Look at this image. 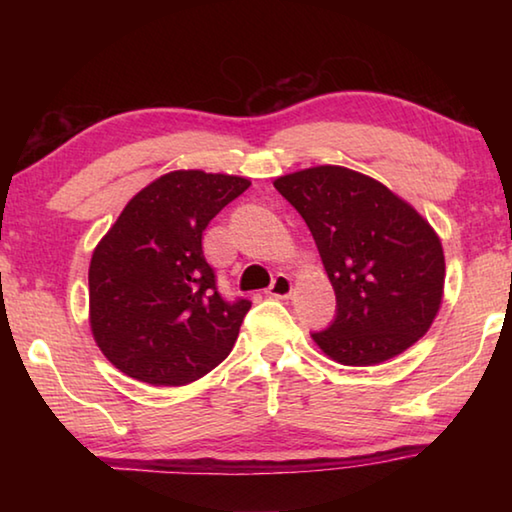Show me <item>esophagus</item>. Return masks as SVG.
Segmentation results:
<instances>
[{"instance_id":"34e87169","label":"esophagus","mask_w":512,"mask_h":512,"mask_svg":"<svg viewBox=\"0 0 512 512\" xmlns=\"http://www.w3.org/2000/svg\"><path fill=\"white\" fill-rule=\"evenodd\" d=\"M268 296L271 298H280V300H287V298H291V293H293V282H291V277L289 275H277L275 280H273V284L271 287H268Z\"/></svg>"}]
</instances>
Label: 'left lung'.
Listing matches in <instances>:
<instances>
[{
	"mask_svg": "<svg viewBox=\"0 0 512 512\" xmlns=\"http://www.w3.org/2000/svg\"><path fill=\"white\" fill-rule=\"evenodd\" d=\"M314 235L336 293V318L311 339L343 366H377L429 332L443 305L438 232L366 173L320 164L275 178Z\"/></svg>",
	"mask_w": 512,
	"mask_h": 512,
	"instance_id": "obj_1",
	"label": "left lung"
}]
</instances>
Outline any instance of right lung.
I'll return each mask as SVG.
<instances>
[{
	"label": "right lung",
	"mask_w": 512,
	"mask_h": 512,
	"mask_svg": "<svg viewBox=\"0 0 512 512\" xmlns=\"http://www.w3.org/2000/svg\"><path fill=\"white\" fill-rule=\"evenodd\" d=\"M248 178L178 169L140 189L90 262V329L112 366L151 386H185L228 357L248 300L225 302L203 230Z\"/></svg>",
	"instance_id": "obj_1"
}]
</instances>
